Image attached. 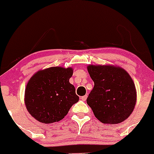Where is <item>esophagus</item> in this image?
<instances>
[{"instance_id": "1", "label": "esophagus", "mask_w": 154, "mask_h": 154, "mask_svg": "<svg viewBox=\"0 0 154 154\" xmlns=\"http://www.w3.org/2000/svg\"><path fill=\"white\" fill-rule=\"evenodd\" d=\"M87 97H88V96L85 95V96H82V97H81V99H82V101H85L86 99H87Z\"/></svg>"}]
</instances>
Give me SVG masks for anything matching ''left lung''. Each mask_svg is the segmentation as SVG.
Masks as SVG:
<instances>
[{
    "label": "left lung",
    "mask_w": 154,
    "mask_h": 154,
    "mask_svg": "<svg viewBox=\"0 0 154 154\" xmlns=\"http://www.w3.org/2000/svg\"><path fill=\"white\" fill-rule=\"evenodd\" d=\"M94 87L87 98L94 116L103 124H120L134 110L137 92L134 82L124 69L110 65H89Z\"/></svg>",
    "instance_id": "1"
}]
</instances>
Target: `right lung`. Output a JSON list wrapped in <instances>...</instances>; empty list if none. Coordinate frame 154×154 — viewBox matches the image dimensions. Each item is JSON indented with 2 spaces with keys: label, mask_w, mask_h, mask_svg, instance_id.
<instances>
[{
  "label": "right lung",
  "mask_w": 154,
  "mask_h": 154,
  "mask_svg": "<svg viewBox=\"0 0 154 154\" xmlns=\"http://www.w3.org/2000/svg\"><path fill=\"white\" fill-rule=\"evenodd\" d=\"M72 68L50 67L40 70L28 81L25 104L29 113L43 124L58 122L79 101L75 88L69 82Z\"/></svg>",
  "instance_id": "1"
}]
</instances>
